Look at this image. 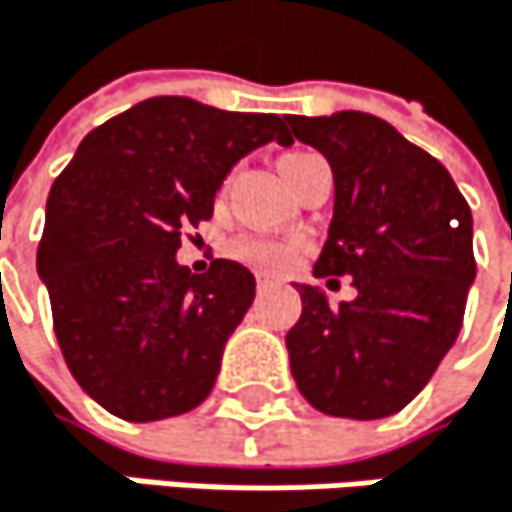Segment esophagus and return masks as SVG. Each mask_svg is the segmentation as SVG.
Here are the masks:
<instances>
[{"mask_svg":"<svg viewBox=\"0 0 512 512\" xmlns=\"http://www.w3.org/2000/svg\"><path fill=\"white\" fill-rule=\"evenodd\" d=\"M273 285H276L273 276H258V291H267V288H273Z\"/></svg>","mask_w":512,"mask_h":512,"instance_id":"esophagus-1","label":"esophagus"}]
</instances>
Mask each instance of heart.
Wrapping results in <instances>:
<instances>
[{
    "label": "heart",
    "mask_w": 512,
    "mask_h": 512,
    "mask_svg": "<svg viewBox=\"0 0 512 512\" xmlns=\"http://www.w3.org/2000/svg\"><path fill=\"white\" fill-rule=\"evenodd\" d=\"M306 151H294L282 157V166L303 157ZM233 254L239 261L251 264V267H261V270H285L294 261V245L288 242H276V239H261V236H245L233 245Z\"/></svg>",
    "instance_id": "obj_1"
}]
</instances>
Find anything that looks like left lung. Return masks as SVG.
<instances>
[{"label":"left lung","mask_w":512,"mask_h":512,"mask_svg":"<svg viewBox=\"0 0 512 512\" xmlns=\"http://www.w3.org/2000/svg\"><path fill=\"white\" fill-rule=\"evenodd\" d=\"M285 121L334 169V218L312 273L358 288L334 309L297 285L303 312L285 337L294 382L327 416L385 419L428 385L461 331L477 276L470 206L440 160L376 115Z\"/></svg>","instance_id":"8db88e82"}]
</instances>
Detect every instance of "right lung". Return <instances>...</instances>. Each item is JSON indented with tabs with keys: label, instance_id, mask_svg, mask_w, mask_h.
Returning a JSON list of instances; mask_svg holds the SVG:
<instances>
[{
	"label": "right lung",
	"instance_id": "obj_1",
	"mask_svg": "<svg viewBox=\"0 0 512 512\" xmlns=\"http://www.w3.org/2000/svg\"><path fill=\"white\" fill-rule=\"evenodd\" d=\"M267 142H294L279 115L151 96L87 133L57 175L35 267L72 376L112 416L157 422L209 397L254 276L236 261L197 276L175 251Z\"/></svg>",
	"mask_w": 512,
	"mask_h": 512
}]
</instances>
